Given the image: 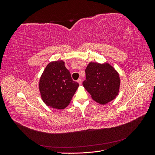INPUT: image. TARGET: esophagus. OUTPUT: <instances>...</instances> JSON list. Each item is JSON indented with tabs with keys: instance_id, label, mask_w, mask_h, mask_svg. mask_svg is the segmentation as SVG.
<instances>
[{
	"instance_id": "esophagus-1",
	"label": "esophagus",
	"mask_w": 155,
	"mask_h": 155,
	"mask_svg": "<svg viewBox=\"0 0 155 155\" xmlns=\"http://www.w3.org/2000/svg\"><path fill=\"white\" fill-rule=\"evenodd\" d=\"M78 82V83L79 84V85H81V83H82V80H81V79H78V81H77Z\"/></svg>"
}]
</instances>
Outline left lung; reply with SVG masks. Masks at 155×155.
Masks as SVG:
<instances>
[{"instance_id": "obj_1", "label": "left lung", "mask_w": 155, "mask_h": 155, "mask_svg": "<svg viewBox=\"0 0 155 155\" xmlns=\"http://www.w3.org/2000/svg\"><path fill=\"white\" fill-rule=\"evenodd\" d=\"M85 74L83 85L94 100L104 105L118 96L120 79L111 65L91 62L86 68Z\"/></svg>"}]
</instances>
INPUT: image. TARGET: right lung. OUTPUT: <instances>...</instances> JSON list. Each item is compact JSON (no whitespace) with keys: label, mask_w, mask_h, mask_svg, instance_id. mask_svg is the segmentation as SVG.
<instances>
[{"label":"right lung","mask_w":155,"mask_h":155,"mask_svg":"<svg viewBox=\"0 0 155 155\" xmlns=\"http://www.w3.org/2000/svg\"><path fill=\"white\" fill-rule=\"evenodd\" d=\"M78 87L79 83L73 81L62 60L50 63L39 81V91L45 104L57 109L68 105Z\"/></svg>","instance_id":"add662e5"}]
</instances>
